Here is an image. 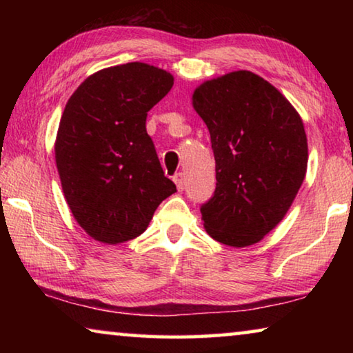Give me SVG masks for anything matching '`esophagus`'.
I'll list each match as a JSON object with an SVG mask.
<instances>
[{
	"label": "esophagus",
	"mask_w": 353,
	"mask_h": 353,
	"mask_svg": "<svg viewBox=\"0 0 353 353\" xmlns=\"http://www.w3.org/2000/svg\"><path fill=\"white\" fill-rule=\"evenodd\" d=\"M172 181H174L179 191H183V188H185V176L182 174V172H177V174L172 177Z\"/></svg>",
	"instance_id": "1"
}]
</instances>
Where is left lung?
I'll return each mask as SVG.
<instances>
[{
  "label": "left lung",
  "mask_w": 353,
  "mask_h": 353,
  "mask_svg": "<svg viewBox=\"0 0 353 353\" xmlns=\"http://www.w3.org/2000/svg\"><path fill=\"white\" fill-rule=\"evenodd\" d=\"M193 107L210 132L216 188L202 204L207 234L244 248L270 234L305 179L307 135L282 93L252 71L205 81Z\"/></svg>",
  "instance_id": "left-lung-1"
}]
</instances>
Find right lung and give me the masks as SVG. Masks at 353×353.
<instances>
[{"mask_svg": "<svg viewBox=\"0 0 353 353\" xmlns=\"http://www.w3.org/2000/svg\"><path fill=\"white\" fill-rule=\"evenodd\" d=\"M172 83L152 65H117L88 76L65 105L56 165L71 213L94 240H134L176 193L146 132L148 112Z\"/></svg>", "mask_w": 353, "mask_h": 353, "instance_id": "1", "label": "right lung"}]
</instances>
